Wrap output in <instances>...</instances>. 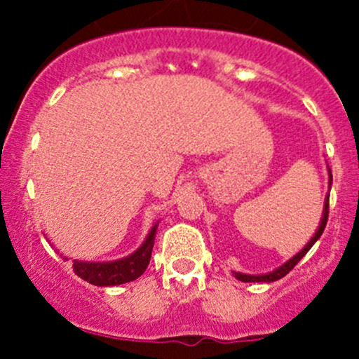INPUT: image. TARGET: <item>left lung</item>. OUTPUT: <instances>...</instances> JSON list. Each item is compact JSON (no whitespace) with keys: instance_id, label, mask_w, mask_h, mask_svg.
<instances>
[{"instance_id":"obj_1","label":"left lung","mask_w":359,"mask_h":359,"mask_svg":"<svg viewBox=\"0 0 359 359\" xmlns=\"http://www.w3.org/2000/svg\"><path fill=\"white\" fill-rule=\"evenodd\" d=\"M330 179H332V175H330ZM328 205H330V196H328L327 201H325L323 219H321V224H320V227H318L316 234H314V236H313V240H311L309 243H307L302 250H300V252L297 253V255L293 257V259L288 260L287 264H283V266H281V267H278V269L273 271V273L260 274V276H250V274H241V273H234V276H236L240 281H245V283H255V281H267V283H271V281H278V280H281V278H283V276H287V274L290 273L293 267H295L297 264H299V260L302 259V257L306 255L307 252H309L311 247H313L314 243H316L318 238H320L321 234H323L325 226H327V220H328Z\"/></svg>"}]
</instances>
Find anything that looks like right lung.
Returning a JSON list of instances; mask_svg holds the SVG:
<instances>
[{
  "label": "right lung",
  "instance_id": "1",
  "mask_svg": "<svg viewBox=\"0 0 359 359\" xmlns=\"http://www.w3.org/2000/svg\"><path fill=\"white\" fill-rule=\"evenodd\" d=\"M156 227L158 226H154L151 229L149 236L144 241L142 247L133 252L130 257L114 260V262H79V260H72V271L81 280L97 285V287H112V285H123L137 280L149 266Z\"/></svg>",
  "mask_w": 359,
  "mask_h": 359
}]
</instances>
